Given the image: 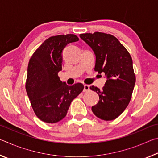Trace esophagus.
<instances>
[{"label": "esophagus", "instance_id": "esophagus-1", "mask_svg": "<svg viewBox=\"0 0 158 158\" xmlns=\"http://www.w3.org/2000/svg\"><path fill=\"white\" fill-rule=\"evenodd\" d=\"M89 90H90V85H84V92H89Z\"/></svg>", "mask_w": 158, "mask_h": 158}]
</instances>
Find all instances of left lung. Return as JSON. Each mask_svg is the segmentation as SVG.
Instances as JSON below:
<instances>
[{
	"instance_id": "obj_1",
	"label": "left lung",
	"mask_w": 158,
	"mask_h": 158,
	"mask_svg": "<svg viewBox=\"0 0 158 158\" xmlns=\"http://www.w3.org/2000/svg\"><path fill=\"white\" fill-rule=\"evenodd\" d=\"M79 36L95 53V71L104 73L106 77L102 90L94 85L90 87L99 95L98 102L92 106V111L99 118L112 121L124 111L132 98L136 81L132 59L112 35L95 32Z\"/></svg>"
}]
</instances>
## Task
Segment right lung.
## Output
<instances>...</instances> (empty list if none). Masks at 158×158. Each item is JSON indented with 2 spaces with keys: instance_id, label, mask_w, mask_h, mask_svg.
<instances>
[{
  "instance_id": "obj_1",
  "label": "right lung",
  "mask_w": 158,
  "mask_h": 158,
  "mask_svg": "<svg viewBox=\"0 0 158 158\" xmlns=\"http://www.w3.org/2000/svg\"><path fill=\"white\" fill-rule=\"evenodd\" d=\"M78 40L73 34L50 37L30 58L26 90L35 114L42 121L55 123L61 121L72 101L84 90L81 83L68 85L58 76L63 67V49Z\"/></svg>"
}]
</instances>
